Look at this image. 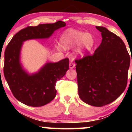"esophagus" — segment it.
I'll use <instances>...</instances> for the list:
<instances>
[{"label":"esophagus","mask_w":132,"mask_h":132,"mask_svg":"<svg viewBox=\"0 0 132 132\" xmlns=\"http://www.w3.org/2000/svg\"><path fill=\"white\" fill-rule=\"evenodd\" d=\"M75 67V63H73L72 61H71L70 63H69V68L70 69H72V68H74Z\"/></svg>","instance_id":"obj_1"}]
</instances>
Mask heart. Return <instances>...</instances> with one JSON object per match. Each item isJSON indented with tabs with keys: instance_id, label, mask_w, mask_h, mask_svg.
I'll use <instances>...</instances> for the list:
<instances>
[{
	"instance_id": "heart-1",
	"label": "heart",
	"mask_w": 132,
	"mask_h": 132,
	"mask_svg": "<svg viewBox=\"0 0 132 132\" xmlns=\"http://www.w3.org/2000/svg\"><path fill=\"white\" fill-rule=\"evenodd\" d=\"M61 44L64 48H71L78 45L76 53L82 55L92 49L95 44V38L91 33L68 29L62 35Z\"/></svg>"
}]
</instances>
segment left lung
Returning <instances> with one entry per match:
<instances>
[{"mask_svg": "<svg viewBox=\"0 0 132 132\" xmlns=\"http://www.w3.org/2000/svg\"><path fill=\"white\" fill-rule=\"evenodd\" d=\"M102 40L92 55L76 60L79 95L83 102L95 107L112 102L127 84L132 58L122 39L105 27H95Z\"/></svg>", "mask_w": 132, "mask_h": 132, "instance_id": "8db88e82", "label": "left lung"}]
</instances>
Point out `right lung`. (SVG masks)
<instances>
[{
	"label": "right lung",
	"instance_id": "right-lung-1",
	"mask_svg": "<svg viewBox=\"0 0 132 132\" xmlns=\"http://www.w3.org/2000/svg\"><path fill=\"white\" fill-rule=\"evenodd\" d=\"M66 26L62 21L54 23L27 27L13 36L4 53V74L13 95L27 105L41 107L50 102L56 95V82L69 69V59L48 63L38 72L30 75L22 68L20 54L23 42L31 39L48 38L55 30Z\"/></svg>",
	"mask_w": 132,
	"mask_h": 132
}]
</instances>
